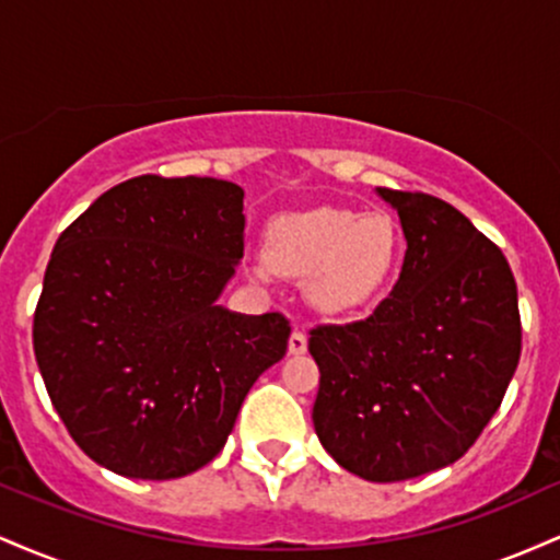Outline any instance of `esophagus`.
Wrapping results in <instances>:
<instances>
[{"instance_id":"34e87169","label":"esophagus","mask_w":560,"mask_h":560,"mask_svg":"<svg viewBox=\"0 0 560 560\" xmlns=\"http://www.w3.org/2000/svg\"><path fill=\"white\" fill-rule=\"evenodd\" d=\"M307 352V337L302 329H294L289 337V355H305Z\"/></svg>"}]
</instances>
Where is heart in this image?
Here are the masks:
<instances>
[{
	"instance_id": "obj_1",
	"label": "heart",
	"mask_w": 560,
	"mask_h": 560,
	"mask_svg": "<svg viewBox=\"0 0 560 560\" xmlns=\"http://www.w3.org/2000/svg\"><path fill=\"white\" fill-rule=\"evenodd\" d=\"M266 260L276 273L305 276V298L326 316L371 305L400 260V234L387 213L316 208L276 218L268 226ZM266 279V266H253Z\"/></svg>"
}]
</instances>
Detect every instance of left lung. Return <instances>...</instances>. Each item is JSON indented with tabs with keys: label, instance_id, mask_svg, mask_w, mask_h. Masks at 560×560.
<instances>
[{
	"label": "left lung",
	"instance_id": "8db88e82",
	"mask_svg": "<svg viewBox=\"0 0 560 560\" xmlns=\"http://www.w3.org/2000/svg\"><path fill=\"white\" fill-rule=\"evenodd\" d=\"M376 195L400 215L402 271L365 320L311 331L313 427L350 474L402 481L477 442L516 374L522 320L505 255L464 213L421 191Z\"/></svg>",
	"mask_w": 560,
	"mask_h": 560
}]
</instances>
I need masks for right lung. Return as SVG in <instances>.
Here are the masks:
<instances>
[{
    "label": "right lung",
    "mask_w": 560,
    "mask_h": 560,
    "mask_svg": "<svg viewBox=\"0 0 560 560\" xmlns=\"http://www.w3.org/2000/svg\"><path fill=\"white\" fill-rule=\"evenodd\" d=\"M244 189L137 176L62 231L44 273L34 352L83 453L128 479H178L226 445L289 320L218 305L244 255Z\"/></svg>",
    "instance_id": "obj_1"
}]
</instances>
